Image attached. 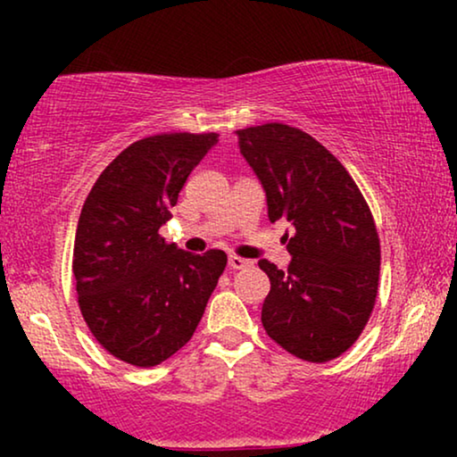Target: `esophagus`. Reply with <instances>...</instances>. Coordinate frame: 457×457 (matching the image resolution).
Here are the masks:
<instances>
[{
  "label": "esophagus",
  "mask_w": 457,
  "mask_h": 457,
  "mask_svg": "<svg viewBox=\"0 0 457 457\" xmlns=\"http://www.w3.org/2000/svg\"><path fill=\"white\" fill-rule=\"evenodd\" d=\"M249 264H252V262L245 258H239V255H228V266L233 268V270H241V268H245Z\"/></svg>",
  "instance_id": "obj_1"
}]
</instances>
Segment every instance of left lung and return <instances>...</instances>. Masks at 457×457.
I'll return each instance as SVG.
<instances>
[{
    "label": "left lung",
    "instance_id": "8db88e82",
    "mask_svg": "<svg viewBox=\"0 0 457 457\" xmlns=\"http://www.w3.org/2000/svg\"><path fill=\"white\" fill-rule=\"evenodd\" d=\"M237 137L264 187L270 222L291 224L289 268L258 262L270 278L262 324L305 361L339 358L377 302L380 245L366 199L341 162L303 130L270 122Z\"/></svg>",
    "mask_w": 457,
    "mask_h": 457
}]
</instances>
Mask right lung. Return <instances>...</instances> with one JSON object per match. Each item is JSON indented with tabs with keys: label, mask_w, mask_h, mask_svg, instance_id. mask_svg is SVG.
Returning a JSON list of instances; mask_svg holds the SVG:
<instances>
[{
	"label": "right lung",
	"mask_w": 457,
	"mask_h": 457,
	"mask_svg": "<svg viewBox=\"0 0 457 457\" xmlns=\"http://www.w3.org/2000/svg\"><path fill=\"white\" fill-rule=\"evenodd\" d=\"M216 133L135 141L99 174L80 210L72 272L80 314L114 358L152 368L195 333L227 253L183 252L158 235Z\"/></svg>",
	"instance_id": "1"
}]
</instances>
